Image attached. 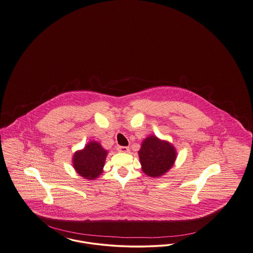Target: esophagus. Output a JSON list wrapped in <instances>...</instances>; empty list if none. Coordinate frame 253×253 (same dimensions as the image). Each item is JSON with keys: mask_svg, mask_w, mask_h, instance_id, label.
Returning <instances> with one entry per match:
<instances>
[{"mask_svg": "<svg viewBox=\"0 0 253 253\" xmlns=\"http://www.w3.org/2000/svg\"><path fill=\"white\" fill-rule=\"evenodd\" d=\"M118 150H119V152H121V153H128L130 151V148L126 147V146H120L118 148Z\"/></svg>", "mask_w": 253, "mask_h": 253, "instance_id": "34e87169", "label": "esophagus"}]
</instances>
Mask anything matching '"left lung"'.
Returning <instances> with one entry per match:
<instances>
[{
    "label": "left lung",
    "instance_id": "8db88e82",
    "mask_svg": "<svg viewBox=\"0 0 253 253\" xmlns=\"http://www.w3.org/2000/svg\"><path fill=\"white\" fill-rule=\"evenodd\" d=\"M142 170L151 177H159L167 172L176 158L175 149L167 141L156 136L145 139L138 152Z\"/></svg>",
    "mask_w": 253,
    "mask_h": 253
}]
</instances>
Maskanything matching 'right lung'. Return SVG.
<instances>
[{"mask_svg": "<svg viewBox=\"0 0 253 253\" xmlns=\"http://www.w3.org/2000/svg\"><path fill=\"white\" fill-rule=\"evenodd\" d=\"M107 152L99 143L91 141L74 155L73 165L81 176L92 180L102 172Z\"/></svg>", "mask_w": 253, "mask_h": 253, "instance_id": "add662e5", "label": "right lung"}]
</instances>
